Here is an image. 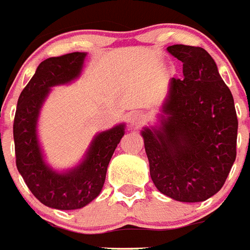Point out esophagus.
Instances as JSON below:
<instances>
[{
  "label": "esophagus",
  "mask_w": 250,
  "mask_h": 250,
  "mask_svg": "<svg viewBox=\"0 0 250 250\" xmlns=\"http://www.w3.org/2000/svg\"><path fill=\"white\" fill-rule=\"evenodd\" d=\"M129 123H130L131 126L138 127L143 125L146 123V115L143 112H135L130 116V119H129Z\"/></svg>",
  "instance_id": "34e87169"
}]
</instances>
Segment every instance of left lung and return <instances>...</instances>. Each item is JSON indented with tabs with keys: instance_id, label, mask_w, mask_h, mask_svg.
I'll list each match as a JSON object with an SVG mask.
<instances>
[{
	"instance_id": "obj_1",
	"label": "left lung",
	"mask_w": 250,
	"mask_h": 250,
	"mask_svg": "<svg viewBox=\"0 0 250 250\" xmlns=\"http://www.w3.org/2000/svg\"><path fill=\"white\" fill-rule=\"evenodd\" d=\"M185 79H171L161 126L142 131L149 174L160 192L199 203L222 188L236 159L232 94L203 47L173 45Z\"/></svg>"
}]
</instances>
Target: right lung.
Segmentation results:
<instances>
[{
  "label": "right lung",
  "mask_w": 250,
  "mask_h": 250,
  "mask_svg": "<svg viewBox=\"0 0 250 250\" xmlns=\"http://www.w3.org/2000/svg\"><path fill=\"white\" fill-rule=\"evenodd\" d=\"M85 57V53H69L43 61L21 93L14 117L18 170L37 200L61 210L80 209L101 193L109 160L124 135V125L98 134L81 165L68 173H55L43 163L36 135L40 108L50 87L80 75Z\"/></svg>",
  "instance_id": "right-lung-1"
}]
</instances>
